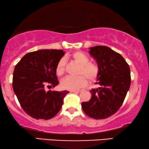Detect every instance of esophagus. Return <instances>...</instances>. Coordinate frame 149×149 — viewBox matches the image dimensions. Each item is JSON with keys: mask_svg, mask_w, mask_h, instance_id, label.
<instances>
[{"mask_svg": "<svg viewBox=\"0 0 149 149\" xmlns=\"http://www.w3.org/2000/svg\"><path fill=\"white\" fill-rule=\"evenodd\" d=\"M80 92H81V91H80V90H76V91H71V93H80Z\"/></svg>", "mask_w": 149, "mask_h": 149, "instance_id": "34e87169", "label": "esophagus"}]
</instances>
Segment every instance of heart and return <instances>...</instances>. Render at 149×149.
<instances>
[{
    "label": "heart",
    "mask_w": 149,
    "mask_h": 149,
    "mask_svg": "<svg viewBox=\"0 0 149 149\" xmlns=\"http://www.w3.org/2000/svg\"><path fill=\"white\" fill-rule=\"evenodd\" d=\"M70 57L76 63L80 64L77 73L79 76L76 77L68 76L65 78L61 82V87L62 89L67 90L76 91L87 85V78L89 81H94L98 76L99 68L96 64L89 62V57L82 51L73 52ZM65 69L66 60L64 58H61L55 67L56 74L58 76H62L65 72Z\"/></svg>",
    "instance_id": "obj_1"
}]
</instances>
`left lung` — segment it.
<instances>
[{
	"mask_svg": "<svg viewBox=\"0 0 149 149\" xmlns=\"http://www.w3.org/2000/svg\"><path fill=\"white\" fill-rule=\"evenodd\" d=\"M89 54L97 62L99 73L90 90L92 97L82 102L85 113L95 119H106L121 106L130 86V71L128 63L119 53L105 46L89 48Z\"/></svg>",
	"mask_w": 149,
	"mask_h": 149,
	"instance_id": "8db88e82",
	"label": "left lung"
}]
</instances>
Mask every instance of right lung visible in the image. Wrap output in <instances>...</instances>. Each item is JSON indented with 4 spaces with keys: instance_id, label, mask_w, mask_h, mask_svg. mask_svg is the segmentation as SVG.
I'll use <instances>...</instances> for the list:
<instances>
[{
    "instance_id": "add662e5",
    "label": "right lung",
    "mask_w": 149,
    "mask_h": 149,
    "mask_svg": "<svg viewBox=\"0 0 149 149\" xmlns=\"http://www.w3.org/2000/svg\"><path fill=\"white\" fill-rule=\"evenodd\" d=\"M63 50L43 49L30 52L18 62L12 87L23 110L36 119H50L60 110L68 91H46L59 81L55 67L64 55Z\"/></svg>"
}]
</instances>
